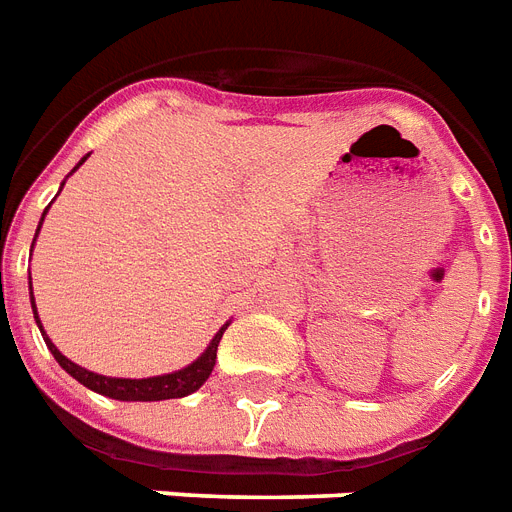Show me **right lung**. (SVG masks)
Here are the masks:
<instances>
[{
  "instance_id": "obj_1",
  "label": "right lung",
  "mask_w": 512,
  "mask_h": 512,
  "mask_svg": "<svg viewBox=\"0 0 512 512\" xmlns=\"http://www.w3.org/2000/svg\"><path fill=\"white\" fill-rule=\"evenodd\" d=\"M76 169H79V166H76ZM44 214H47V211H44ZM39 227H42V224H39ZM31 304H34V296H31ZM34 312H36V306H34ZM36 325L42 327L39 317H36ZM224 330H227V325L214 335L211 346H208V349L203 351L192 365H187L185 370L169 372V375H158V378H142V380L105 378V375L84 370V367L73 365L68 357H63V354L57 351L55 343L49 341L47 335H44V330L42 335H44V341H47L49 351H52L57 362H60V367H63L68 375H73V378L79 380V383H84L87 388L97 391V394L110 396V399H121V402H161V399H179V396L192 394V391H198V388L206 383V378L211 375V370H214L216 365V346H219V341H222Z\"/></svg>"
}]
</instances>
